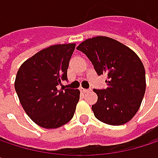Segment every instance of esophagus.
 Returning a JSON list of instances; mask_svg holds the SVG:
<instances>
[{
    "label": "esophagus",
    "mask_w": 158,
    "mask_h": 158,
    "mask_svg": "<svg viewBox=\"0 0 158 158\" xmlns=\"http://www.w3.org/2000/svg\"><path fill=\"white\" fill-rule=\"evenodd\" d=\"M90 89H83V88H80V91L82 92V93H87V92H89Z\"/></svg>",
    "instance_id": "34e87169"
}]
</instances>
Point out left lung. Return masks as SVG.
I'll return each mask as SVG.
<instances>
[{
  "mask_svg": "<svg viewBox=\"0 0 158 158\" xmlns=\"http://www.w3.org/2000/svg\"><path fill=\"white\" fill-rule=\"evenodd\" d=\"M77 49L89 57L98 75L107 76L105 89H93L98 96L91 106L95 117L110 125L128 123L145 92V71L139 56L123 43L102 35L86 39Z\"/></svg>",
  "mask_w": 158,
  "mask_h": 158,
  "instance_id": "1",
  "label": "left lung"
}]
</instances>
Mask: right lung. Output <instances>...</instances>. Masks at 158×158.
I'll list each match as a JSON object with an SVG mask.
<instances>
[{
  "instance_id": "1",
  "label": "right lung",
  "mask_w": 158,
  "mask_h": 158,
  "mask_svg": "<svg viewBox=\"0 0 158 158\" xmlns=\"http://www.w3.org/2000/svg\"><path fill=\"white\" fill-rule=\"evenodd\" d=\"M76 44L44 48L25 60L17 71L15 88L21 105L37 125L58 128L69 123L79 101V89H58L67 79L69 63Z\"/></svg>"
}]
</instances>
